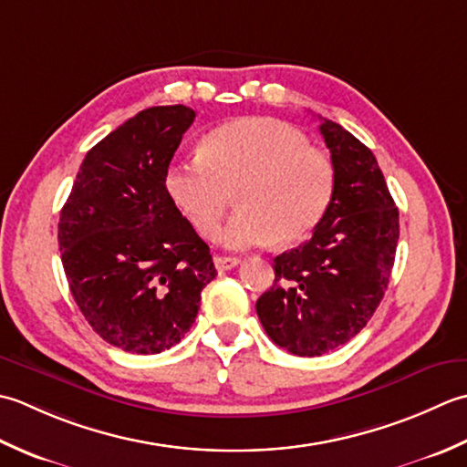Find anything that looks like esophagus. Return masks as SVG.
I'll list each match as a JSON object with an SVG mask.
<instances>
[{"label":"esophagus","mask_w":467,"mask_h":467,"mask_svg":"<svg viewBox=\"0 0 467 467\" xmlns=\"http://www.w3.org/2000/svg\"><path fill=\"white\" fill-rule=\"evenodd\" d=\"M213 262L217 270H232L237 264H242V258H237V255H215Z\"/></svg>","instance_id":"34e87169"}]
</instances>
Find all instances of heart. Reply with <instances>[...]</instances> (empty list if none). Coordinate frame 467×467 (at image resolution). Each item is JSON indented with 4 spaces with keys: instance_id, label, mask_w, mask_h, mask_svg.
<instances>
[{
    "instance_id": "1",
    "label": "heart",
    "mask_w": 467,
    "mask_h": 467,
    "mask_svg": "<svg viewBox=\"0 0 467 467\" xmlns=\"http://www.w3.org/2000/svg\"><path fill=\"white\" fill-rule=\"evenodd\" d=\"M335 165L300 130L274 119H237L207 132L199 155L171 165L169 197L199 234L213 235L237 197L220 240L234 250L304 240L335 193Z\"/></svg>"
}]
</instances>
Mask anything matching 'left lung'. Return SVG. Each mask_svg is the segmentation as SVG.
<instances>
[{
	"mask_svg": "<svg viewBox=\"0 0 467 467\" xmlns=\"http://www.w3.org/2000/svg\"><path fill=\"white\" fill-rule=\"evenodd\" d=\"M335 193L312 237L274 258V284L255 302L264 330L298 357L345 345L373 317L395 264L399 209L373 150L320 119Z\"/></svg>",
	"mask_w": 467,
	"mask_h": 467,
	"instance_id": "8db88e82",
	"label": "left lung"
}]
</instances>
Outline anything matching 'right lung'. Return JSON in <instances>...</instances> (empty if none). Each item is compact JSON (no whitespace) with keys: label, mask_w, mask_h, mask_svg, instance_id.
I'll list each match as a JSON object with an SVG mask.
<instances>
[{"label":"right lung","mask_w":467,"mask_h":467,"mask_svg":"<svg viewBox=\"0 0 467 467\" xmlns=\"http://www.w3.org/2000/svg\"><path fill=\"white\" fill-rule=\"evenodd\" d=\"M195 112L140 110L84 157L60 212L58 244L72 296L102 340L157 355L185 337L217 272L165 187Z\"/></svg>","instance_id":"obj_1"}]
</instances>
